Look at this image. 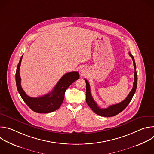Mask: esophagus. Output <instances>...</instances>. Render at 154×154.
Returning a JSON list of instances; mask_svg holds the SVG:
<instances>
[{"mask_svg": "<svg viewBox=\"0 0 154 154\" xmlns=\"http://www.w3.org/2000/svg\"><path fill=\"white\" fill-rule=\"evenodd\" d=\"M80 72H81L82 74H84V73L86 72V71H85V69H84L83 68H81V69H80Z\"/></svg>", "mask_w": 154, "mask_h": 154, "instance_id": "esophagus-1", "label": "esophagus"}]
</instances>
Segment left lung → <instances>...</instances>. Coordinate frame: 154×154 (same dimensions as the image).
<instances>
[{
  "label": "left lung",
  "mask_w": 154,
  "mask_h": 154,
  "mask_svg": "<svg viewBox=\"0 0 154 154\" xmlns=\"http://www.w3.org/2000/svg\"><path fill=\"white\" fill-rule=\"evenodd\" d=\"M129 55L132 58L133 62H134V66L135 68V73H134V86L133 88L131 89V91L127 96V97L121 102L109 106L106 108H100L98 106L97 104L96 103V102L94 100L91 94V90H90V86L87 80L85 79L86 82V102L88 106L91 108L92 110L96 113L98 115H100L103 117H111L114 116L118 113H121L122 111L127 107V106L129 104L130 102L131 99H132L137 87V74L136 71V64L135 62V59L133 55L129 52Z\"/></svg>",
  "instance_id": "8db88e82"
}]
</instances>
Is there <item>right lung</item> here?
Wrapping results in <instances>:
<instances>
[{
    "mask_svg": "<svg viewBox=\"0 0 154 154\" xmlns=\"http://www.w3.org/2000/svg\"><path fill=\"white\" fill-rule=\"evenodd\" d=\"M23 57V55H22L20 58L16 72L17 89L22 99L29 107L36 113H48L57 110L60 108L64 100L66 90L72 83L79 79V74L76 71L65 74L60 79L51 93L39 97H31L26 94L20 85L21 79L19 74V69Z\"/></svg>",
    "mask_w": 154,
    "mask_h": 154,
    "instance_id": "1",
    "label": "right lung"
}]
</instances>
